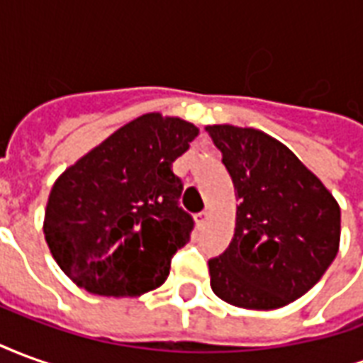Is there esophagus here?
<instances>
[{
    "label": "esophagus",
    "mask_w": 363,
    "mask_h": 363,
    "mask_svg": "<svg viewBox=\"0 0 363 363\" xmlns=\"http://www.w3.org/2000/svg\"><path fill=\"white\" fill-rule=\"evenodd\" d=\"M208 220H210V213L208 212H200L194 216V221H196V228L198 229H202L208 223Z\"/></svg>",
    "instance_id": "esophagus-1"
}]
</instances>
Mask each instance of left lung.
<instances>
[{"mask_svg": "<svg viewBox=\"0 0 363 363\" xmlns=\"http://www.w3.org/2000/svg\"><path fill=\"white\" fill-rule=\"evenodd\" d=\"M235 186V233L208 260L213 294L243 309H278L307 294L340 245V206L272 135L231 124L206 126Z\"/></svg>", "mask_w": 363, "mask_h": 363, "instance_id": "left-lung-1", "label": "left lung"}]
</instances>
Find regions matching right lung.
Returning a JSON list of instances; mask_svg holds the SVG:
<instances>
[{
  "instance_id": "add662e5",
  "label": "right lung",
  "mask_w": 363,
  "mask_h": 363,
  "mask_svg": "<svg viewBox=\"0 0 363 363\" xmlns=\"http://www.w3.org/2000/svg\"><path fill=\"white\" fill-rule=\"evenodd\" d=\"M198 128L147 112L60 174L44 212V239L69 280L104 297L159 288L194 221L182 208L173 161Z\"/></svg>"
}]
</instances>
